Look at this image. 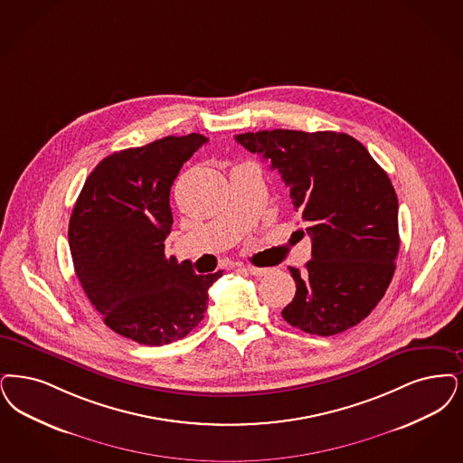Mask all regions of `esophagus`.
<instances>
[{"instance_id":"obj_1","label":"esophagus","mask_w":463,"mask_h":463,"mask_svg":"<svg viewBox=\"0 0 463 463\" xmlns=\"http://www.w3.org/2000/svg\"><path fill=\"white\" fill-rule=\"evenodd\" d=\"M244 270L250 274V276H255V278H261L269 272V269H261V267H253V265H246Z\"/></svg>"}]
</instances>
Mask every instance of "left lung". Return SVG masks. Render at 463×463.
Here are the masks:
<instances>
[{
  "label": "left lung",
  "instance_id": "1",
  "mask_svg": "<svg viewBox=\"0 0 463 463\" xmlns=\"http://www.w3.org/2000/svg\"><path fill=\"white\" fill-rule=\"evenodd\" d=\"M236 141L278 170L312 238L305 270L289 267L297 295L282 310L284 320L318 335L360 324L384 297L400 250L398 198L388 174L343 132L260 130Z\"/></svg>",
  "mask_w": 463,
  "mask_h": 463
}]
</instances>
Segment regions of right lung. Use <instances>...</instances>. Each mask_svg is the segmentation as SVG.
I'll return each mask as SVG.
<instances>
[{
	"label": "right lung",
	"instance_id": "add662e5",
	"mask_svg": "<svg viewBox=\"0 0 463 463\" xmlns=\"http://www.w3.org/2000/svg\"><path fill=\"white\" fill-rule=\"evenodd\" d=\"M202 134L166 136L103 158L75 202L69 244L75 274L113 333L162 346L191 333L208 307V288L222 270L193 272L165 257L172 229L170 187Z\"/></svg>",
	"mask_w": 463,
	"mask_h": 463
}]
</instances>
